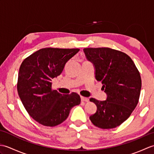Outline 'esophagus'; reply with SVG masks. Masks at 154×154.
Returning <instances> with one entry per match:
<instances>
[{
    "label": "esophagus",
    "mask_w": 154,
    "mask_h": 154,
    "mask_svg": "<svg viewBox=\"0 0 154 154\" xmlns=\"http://www.w3.org/2000/svg\"><path fill=\"white\" fill-rule=\"evenodd\" d=\"M81 101H83V102H88V101H89V99L87 97H81Z\"/></svg>",
    "instance_id": "1"
}]
</instances>
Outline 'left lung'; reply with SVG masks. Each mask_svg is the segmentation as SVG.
Returning <instances> with one entry per match:
<instances>
[{"mask_svg":"<svg viewBox=\"0 0 154 154\" xmlns=\"http://www.w3.org/2000/svg\"><path fill=\"white\" fill-rule=\"evenodd\" d=\"M88 60L95 67V77L107 94L106 100L91 98L97 105L89 119L102 129L120 126L131 115L138 104L142 79L132 60L122 51L109 48H84Z\"/></svg>","mask_w":154,"mask_h":154,"instance_id":"8db88e82","label":"left lung"}]
</instances>
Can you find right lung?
Masks as SVG:
<instances>
[{
	"label": "right lung",
	"instance_id": "1",
	"mask_svg": "<svg viewBox=\"0 0 154 154\" xmlns=\"http://www.w3.org/2000/svg\"><path fill=\"white\" fill-rule=\"evenodd\" d=\"M79 51L77 48H42L26 58L20 67L19 97L29 115L42 125H59L67 119L71 108L81 103L77 93L62 94L51 89V83Z\"/></svg>",
	"mask_w": 154,
	"mask_h": 154
}]
</instances>
